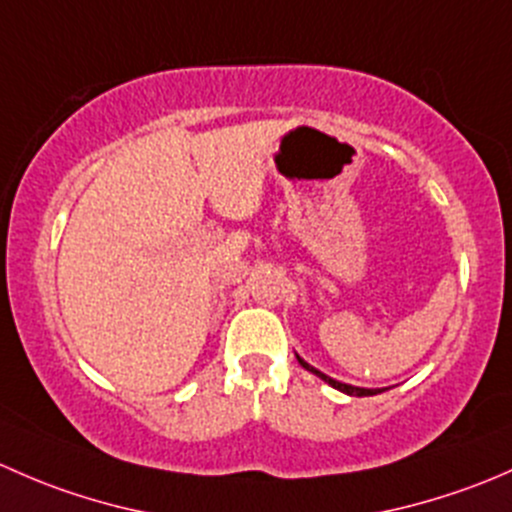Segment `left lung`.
Wrapping results in <instances>:
<instances>
[{
	"label": "left lung",
	"mask_w": 512,
	"mask_h": 512,
	"mask_svg": "<svg viewBox=\"0 0 512 512\" xmlns=\"http://www.w3.org/2000/svg\"><path fill=\"white\" fill-rule=\"evenodd\" d=\"M295 360L300 362V367H305V370H308V372H313L315 377H320V379H323V382H328L330 387H333V389H340L342 394H350V397H372V394H379V392H384V389H367V387H355V384L337 382V379L328 377V374H325V372L315 370L313 365H308V362H305L303 357H300V355H295Z\"/></svg>",
	"instance_id": "1"
}]
</instances>
